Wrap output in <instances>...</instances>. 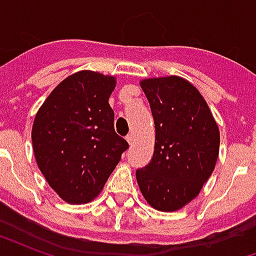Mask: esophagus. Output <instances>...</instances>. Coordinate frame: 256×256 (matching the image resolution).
Listing matches in <instances>:
<instances>
[{
    "instance_id": "34e87169",
    "label": "esophagus",
    "mask_w": 256,
    "mask_h": 256,
    "mask_svg": "<svg viewBox=\"0 0 256 256\" xmlns=\"http://www.w3.org/2000/svg\"><path fill=\"white\" fill-rule=\"evenodd\" d=\"M126 140H128V142L130 146H132V145H134V141H136V138H134L133 134H128V137H126Z\"/></svg>"
}]
</instances>
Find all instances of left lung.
Segmentation results:
<instances>
[{
    "label": "left lung",
    "instance_id": "left-lung-1",
    "mask_svg": "<svg viewBox=\"0 0 256 256\" xmlns=\"http://www.w3.org/2000/svg\"><path fill=\"white\" fill-rule=\"evenodd\" d=\"M155 120V150L136 172L150 207L172 212L198 196L220 155V128L204 97L189 80L170 75L140 82Z\"/></svg>",
    "mask_w": 256,
    "mask_h": 256
}]
</instances>
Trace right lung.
Returning a JSON list of instances; mask_svg holds the SVG:
<instances>
[{
    "label": "right lung",
    "mask_w": 256,
    "mask_h": 256,
    "mask_svg": "<svg viewBox=\"0 0 256 256\" xmlns=\"http://www.w3.org/2000/svg\"><path fill=\"white\" fill-rule=\"evenodd\" d=\"M112 75L84 70L52 90L31 130L36 164L64 202L94 200L128 148L114 128Z\"/></svg>",
    "instance_id": "right-lung-1"
}]
</instances>
